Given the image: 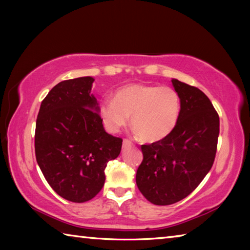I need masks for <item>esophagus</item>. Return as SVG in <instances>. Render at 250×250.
<instances>
[{
    "label": "esophagus",
    "instance_id": "esophagus-1",
    "mask_svg": "<svg viewBox=\"0 0 250 250\" xmlns=\"http://www.w3.org/2000/svg\"><path fill=\"white\" fill-rule=\"evenodd\" d=\"M122 146H124V147H126V146H133V143H132V141L128 140V139H125L124 142H122Z\"/></svg>",
    "mask_w": 250,
    "mask_h": 250
}]
</instances>
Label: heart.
Returning <instances> with one entry per match:
<instances>
[{
    "label": "heart",
    "instance_id": "obj_1",
    "mask_svg": "<svg viewBox=\"0 0 250 250\" xmlns=\"http://www.w3.org/2000/svg\"><path fill=\"white\" fill-rule=\"evenodd\" d=\"M181 110V96L174 88L132 83L118 90L115 100H101L98 112L110 132H118L131 116V125L141 140L156 142L175 129Z\"/></svg>",
    "mask_w": 250,
    "mask_h": 250
}]
</instances>
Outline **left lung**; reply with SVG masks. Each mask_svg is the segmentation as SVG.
<instances>
[{
  "label": "left lung",
  "mask_w": 250,
  "mask_h": 250,
  "mask_svg": "<svg viewBox=\"0 0 250 250\" xmlns=\"http://www.w3.org/2000/svg\"><path fill=\"white\" fill-rule=\"evenodd\" d=\"M182 100L180 120L162 140L142 145L143 160L135 182L147 201L171 205L189 195L213 167L219 117L204 92L172 80Z\"/></svg>",
  "instance_id": "left-lung-1"
}]
</instances>
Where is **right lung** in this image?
<instances>
[{"label":"right lung","instance_id":"obj_1","mask_svg":"<svg viewBox=\"0 0 250 250\" xmlns=\"http://www.w3.org/2000/svg\"><path fill=\"white\" fill-rule=\"evenodd\" d=\"M94 78L57 83L42 101L35 129L40 168L59 196L74 203L94 198L104 184V168L120 154L122 139L107 133L90 95Z\"/></svg>","mask_w":250,"mask_h":250}]
</instances>
